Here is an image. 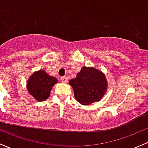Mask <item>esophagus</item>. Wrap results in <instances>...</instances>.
Returning <instances> with one entry per match:
<instances>
[{"instance_id": "esophagus-1", "label": "esophagus", "mask_w": 148, "mask_h": 148, "mask_svg": "<svg viewBox=\"0 0 148 148\" xmlns=\"http://www.w3.org/2000/svg\"><path fill=\"white\" fill-rule=\"evenodd\" d=\"M61 80H62V82H64V83H67V82H68V79H67L66 77H61Z\"/></svg>"}]
</instances>
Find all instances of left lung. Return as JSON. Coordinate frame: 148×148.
<instances>
[{"label": "left lung", "instance_id": "8db88e82", "mask_svg": "<svg viewBox=\"0 0 148 148\" xmlns=\"http://www.w3.org/2000/svg\"><path fill=\"white\" fill-rule=\"evenodd\" d=\"M69 84L72 86L76 100L83 105L100 100L107 88L104 73L94 67H82L77 77L70 80Z\"/></svg>", "mask_w": 148, "mask_h": 148}]
</instances>
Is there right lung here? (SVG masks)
Segmentation results:
<instances>
[{
    "mask_svg": "<svg viewBox=\"0 0 148 148\" xmlns=\"http://www.w3.org/2000/svg\"><path fill=\"white\" fill-rule=\"evenodd\" d=\"M58 82L56 78L49 76L44 70L34 72L28 79L27 89L37 101H44L50 96L51 88Z\"/></svg>",
    "mask_w": 148,
    "mask_h": 148,
    "instance_id": "1",
    "label": "right lung"
}]
</instances>
